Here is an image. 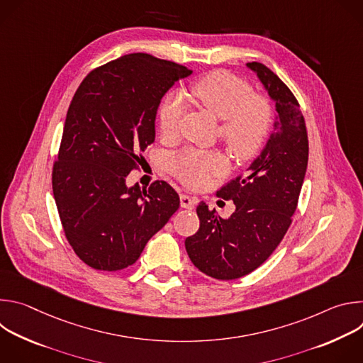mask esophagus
<instances>
[{"label": "esophagus", "instance_id": "obj_1", "mask_svg": "<svg viewBox=\"0 0 363 363\" xmlns=\"http://www.w3.org/2000/svg\"><path fill=\"white\" fill-rule=\"evenodd\" d=\"M195 203H196V199H195V198H191V196L186 195V194H182V195H181V206H182V208L194 210Z\"/></svg>", "mask_w": 363, "mask_h": 363}]
</instances>
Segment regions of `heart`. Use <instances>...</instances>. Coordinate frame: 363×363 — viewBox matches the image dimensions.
I'll use <instances>...</instances> for the list:
<instances>
[{
  "label": "heart",
  "instance_id": "heart-1",
  "mask_svg": "<svg viewBox=\"0 0 363 363\" xmlns=\"http://www.w3.org/2000/svg\"><path fill=\"white\" fill-rule=\"evenodd\" d=\"M199 105L221 119L220 136L240 160H250L264 146L272 126L273 108L263 94L252 93V87L238 76L214 70L196 79L191 86ZM184 115V100L178 93H169L160 108L162 135L174 136ZM227 160L218 152L184 150L171 161V171L188 186L199 188L210 175L223 174Z\"/></svg>",
  "mask_w": 363,
  "mask_h": 363
}]
</instances>
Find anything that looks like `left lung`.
<instances>
[{
	"label": "left lung",
	"instance_id": "obj_1",
	"mask_svg": "<svg viewBox=\"0 0 363 363\" xmlns=\"http://www.w3.org/2000/svg\"><path fill=\"white\" fill-rule=\"evenodd\" d=\"M276 100L277 121L267 146L247 174L231 179L217 196L235 203L228 218L201 202L199 230L185 240L192 264L217 280L240 279L260 267L286 235L297 210L308 139L296 96L263 63H247Z\"/></svg>",
	"mask_w": 363,
	"mask_h": 363
}]
</instances>
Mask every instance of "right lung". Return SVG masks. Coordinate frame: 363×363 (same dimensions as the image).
<instances>
[{
  "mask_svg": "<svg viewBox=\"0 0 363 363\" xmlns=\"http://www.w3.org/2000/svg\"><path fill=\"white\" fill-rule=\"evenodd\" d=\"M192 70L133 53L93 69L77 87L51 172L65 235L94 270L132 266L149 238L179 208L165 181L126 186L155 140V116L167 90Z\"/></svg>",
  "mask_w": 363,
  "mask_h": 363,
  "instance_id": "1",
  "label": "right lung"
}]
</instances>
